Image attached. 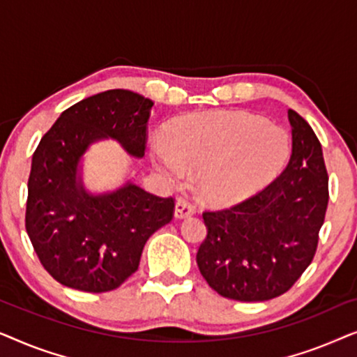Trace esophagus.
Masks as SVG:
<instances>
[{
	"instance_id": "obj_1",
	"label": "esophagus",
	"mask_w": 357,
	"mask_h": 357,
	"mask_svg": "<svg viewBox=\"0 0 357 357\" xmlns=\"http://www.w3.org/2000/svg\"><path fill=\"white\" fill-rule=\"evenodd\" d=\"M193 213H195V204L193 203H190L188 199H185V198L177 199V203H175V218L183 219V218L192 216Z\"/></svg>"
}]
</instances>
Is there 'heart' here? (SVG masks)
I'll list each match as a JSON object with an SVG mask.
<instances>
[{
  "mask_svg": "<svg viewBox=\"0 0 357 357\" xmlns=\"http://www.w3.org/2000/svg\"><path fill=\"white\" fill-rule=\"evenodd\" d=\"M289 139L280 126L245 112L185 116L170 128V141L154 136L151 155L170 178L199 169V187L214 202L252 193L284 162Z\"/></svg>",
  "mask_w": 357,
  "mask_h": 357,
  "instance_id": "b5f03b06",
  "label": "heart"
}]
</instances>
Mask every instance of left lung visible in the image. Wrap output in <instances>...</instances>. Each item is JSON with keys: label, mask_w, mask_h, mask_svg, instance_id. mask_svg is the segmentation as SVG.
Returning a JSON list of instances; mask_svg holds the SVG:
<instances>
[{"label": "left lung", "mask_w": 357, "mask_h": 357, "mask_svg": "<svg viewBox=\"0 0 357 357\" xmlns=\"http://www.w3.org/2000/svg\"><path fill=\"white\" fill-rule=\"evenodd\" d=\"M287 119L292 153L282 172L253 197L203 213L208 236L197 263L208 284L227 299H275L315 257L330 198L328 174L310 125L291 109Z\"/></svg>", "instance_id": "left-lung-1"}]
</instances>
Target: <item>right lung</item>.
Here are the masks:
<instances>
[{"mask_svg":"<svg viewBox=\"0 0 357 357\" xmlns=\"http://www.w3.org/2000/svg\"><path fill=\"white\" fill-rule=\"evenodd\" d=\"M153 105L126 89L87 97L63 112L32 155L26 229L42 266L63 286L116 289L138 270L148 238L172 221V197L131 183L91 197L76 182L81 155L100 138L112 136L143 158Z\"/></svg>","mask_w":357,"mask_h":357,"instance_id":"right-lung-1","label":"right lung"}]
</instances>
